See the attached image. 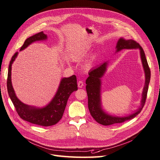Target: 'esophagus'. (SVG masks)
<instances>
[{
	"instance_id": "1",
	"label": "esophagus",
	"mask_w": 160,
	"mask_h": 160,
	"mask_svg": "<svg viewBox=\"0 0 160 160\" xmlns=\"http://www.w3.org/2000/svg\"><path fill=\"white\" fill-rule=\"evenodd\" d=\"M78 88H82L84 86V83H83V82L82 81H79L78 82Z\"/></svg>"
}]
</instances>
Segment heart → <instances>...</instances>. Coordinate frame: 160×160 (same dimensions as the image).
<instances>
[{
	"instance_id": "b5f03b06",
	"label": "heart",
	"mask_w": 160,
	"mask_h": 160,
	"mask_svg": "<svg viewBox=\"0 0 160 160\" xmlns=\"http://www.w3.org/2000/svg\"><path fill=\"white\" fill-rule=\"evenodd\" d=\"M81 56H82V54H76L75 56H74V59L75 60H79L80 58H81Z\"/></svg>"
}]
</instances>
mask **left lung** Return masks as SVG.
<instances>
[{
  "instance_id": "left-lung-1",
  "label": "left lung",
  "mask_w": 160,
  "mask_h": 160,
  "mask_svg": "<svg viewBox=\"0 0 160 160\" xmlns=\"http://www.w3.org/2000/svg\"><path fill=\"white\" fill-rule=\"evenodd\" d=\"M116 49V52H120L123 49L140 50L142 63L144 73H145V85H144L142 92L141 105L134 112L130 115L124 117L112 116L107 114L102 109L101 102V78L104 76L107 70L108 62H104V63L90 70L88 72V78L86 80V89L88 94V109L91 116L94 118V119L98 123L104 126H110L117 123H122L125 121L132 119L138 114H140L144 104H145L148 90V85L149 81H150V69L149 68L144 51L140 44L133 40H126L123 38H120L118 41Z\"/></svg>"
}]
</instances>
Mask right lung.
I'll return each mask as SVG.
<instances>
[{
  "mask_svg": "<svg viewBox=\"0 0 160 160\" xmlns=\"http://www.w3.org/2000/svg\"><path fill=\"white\" fill-rule=\"evenodd\" d=\"M47 35L43 32L36 34L25 40L20 48V51L36 41L45 40ZM18 52H16L10 61L7 78V90L9 97L16 108L19 116L22 120L30 123L42 126H50L57 123L63 116L68 98L73 92L78 90L76 76L72 75L68 78H62L57 92L49 104L43 108H37L24 104L15 94L12 85L11 70L12 64L16 59Z\"/></svg>",
  "mask_w": 160,
  "mask_h": 160,
  "instance_id": "add662e5",
  "label": "right lung"
}]
</instances>
